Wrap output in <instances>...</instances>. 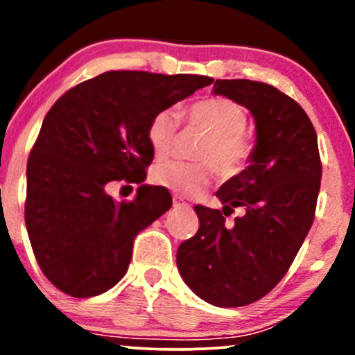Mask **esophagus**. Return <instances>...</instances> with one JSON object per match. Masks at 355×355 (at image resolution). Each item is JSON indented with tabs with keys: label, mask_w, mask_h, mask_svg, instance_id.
<instances>
[{
	"label": "esophagus",
	"mask_w": 355,
	"mask_h": 355,
	"mask_svg": "<svg viewBox=\"0 0 355 355\" xmlns=\"http://www.w3.org/2000/svg\"><path fill=\"white\" fill-rule=\"evenodd\" d=\"M175 209H190V203H187L182 197H173Z\"/></svg>",
	"instance_id": "34e87169"
}]
</instances>
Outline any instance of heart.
Instances as JSON below:
<instances>
[{"instance_id": "obj_1", "label": "heart", "mask_w": 355, "mask_h": 355, "mask_svg": "<svg viewBox=\"0 0 355 355\" xmlns=\"http://www.w3.org/2000/svg\"><path fill=\"white\" fill-rule=\"evenodd\" d=\"M187 125L207 135L195 152L202 162H164L152 170V182L180 195H195L209 185L211 168L222 178L239 175L250 162L255 144L245 133L247 113L237 101L210 96L191 103L183 112ZM180 118L172 108L160 110L150 118L146 140L155 158H166L177 138Z\"/></svg>"}]
</instances>
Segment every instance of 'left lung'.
Returning a JSON list of instances; mask_svg holds the SVG:
<instances>
[{
	"label": "left lung",
	"instance_id": "obj_1",
	"mask_svg": "<svg viewBox=\"0 0 355 355\" xmlns=\"http://www.w3.org/2000/svg\"><path fill=\"white\" fill-rule=\"evenodd\" d=\"M214 93L250 110L257 145L250 165L217 191L222 210L195 205L200 227L178 247L177 266L205 302L242 307L267 295L294 262L315 217L322 162L311 118L280 89L217 80ZM237 206L243 217L229 226Z\"/></svg>",
	"mask_w": 355,
	"mask_h": 355
}]
</instances>
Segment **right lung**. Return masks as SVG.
Returning <instances> with one entry per match:
<instances>
[{
	"instance_id": "1",
	"label": "right lung",
	"mask_w": 355,
	"mask_h": 355,
	"mask_svg": "<svg viewBox=\"0 0 355 355\" xmlns=\"http://www.w3.org/2000/svg\"><path fill=\"white\" fill-rule=\"evenodd\" d=\"M211 81L105 71L55 101L28 158L24 222L36 262L56 288L87 299L125 275L137 234L172 207V197L140 185L133 200L116 203L105 187L144 182L153 160L150 118Z\"/></svg>"
}]
</instances>
